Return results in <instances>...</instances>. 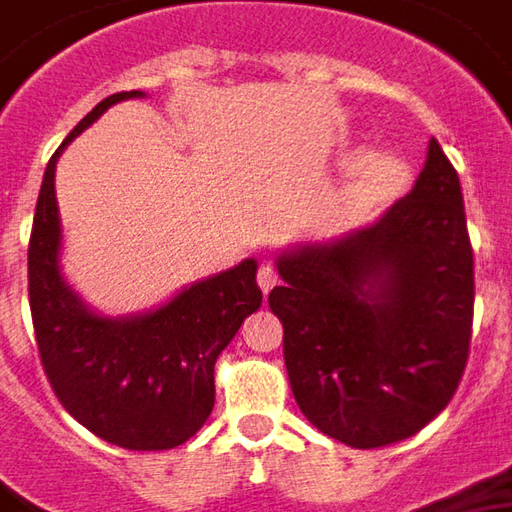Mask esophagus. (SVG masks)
Instances as JSON below:
<instances>
[{
    "instance_id": "esophagus-1",
    "label": "esophagus",
    "mask_w": 512,
    "mask_h": 512,
    "mask_svg": "<svg viewBox=\"0 0 512 512\" xmlns=\"http://www.w3.org/2000/svg\"><path fill=\"white\" fill-rule=\"evenodd\" d=\"M256 281H259V287H262L264 295L273 290V287H276V281H278L276 270H273V264H262V267H259V276H256Z\"/></svg>"
}]
</instances>
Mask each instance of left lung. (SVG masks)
Here are the masks:
<instances>
[{
	"mask_svg": "<svg viewBox=\"0 0 512 512\" xmlns=\"http://www.w3.org/2000/svg\"><path fill=\"white\" fill-rule=\"evenodd\" d=\"M292 396L312 424L354 449L412 438L446 410L468 359L474 253L463 189L429 139L410 195L379 220L276 256Z\"/></svg>",
	"mask_w": 512,
	"mask_h": 512,
	"instance_id": "1",
	"label": "left lung"
}]
</instances>
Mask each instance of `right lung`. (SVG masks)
<instances>
[{
	"instance_id": "add662e5",
	"label": "right lung",
	"mask_w": 512,
	"mask_h": 512,
	"mask_svg": "<svg viewBox=\"0 0 512 512\" xmlns=\"http://www.w3.org/2000/svg\"><path fill=\"white\" fill-rule=\"evenodd\" d=\"M147 97L119 91L94 105L49 158L27 250L30 312L47 379L72 418L97 438L130 451L175 449L214 410V362L242 320L262 306L256 259L200 278L167 303L102 315L63 278V225L55 167L74 136L111 105Z\"/></svg>"
}]
</instances>
